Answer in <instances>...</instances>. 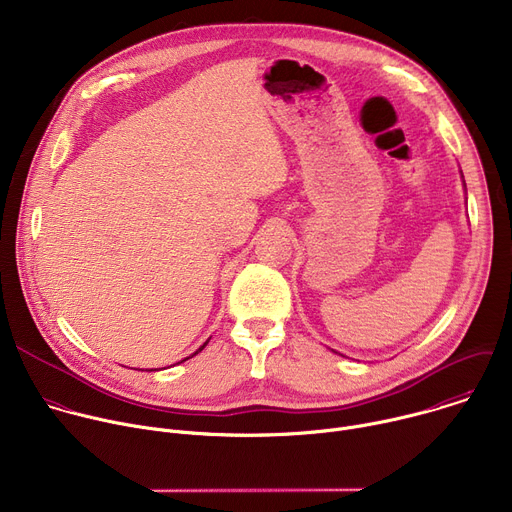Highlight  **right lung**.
Segmentation results:
<instances>
[{"instance_id":"add662e5","label":"right lung","mask_w":512,"mask_h":512,"mask_svg":"<svg viewBox=\"0 0 512 512\" xmlns=\"http://www.w3.org/2000/svg\"><path fill=\"white\" fill-rule=\"evenodd\" d=\"M204 346H206V342H204V344H202V346H200V348H198V350H196V352H194V354H198V352H200V350H202V348H204Z\"/></svg>"}]
</instances>
